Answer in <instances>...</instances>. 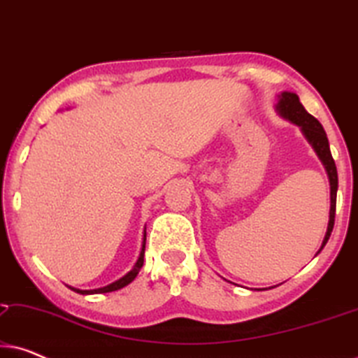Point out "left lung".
I'll return each instance as SVG.
<instances>
[{
    "label": "left lung",
    "instance_id": "obj_1",
    "mask_svg": "<svg viewBox=\"0 0 358 358\" xmlns=\"http://www.w3.org/2000/svg\"><path fill=\"white\" fill-rule=\"evenodd\" d=\"M277 112L282 117H285L293 124L298 125L301 129L303 134H305L306 140L310 141V145L315 148L316 155L320 156L321 163L324 164L327 171V176H329V184H331V210H329V223H327V231L326 236L322 239L321 249L326 246L327 239H329L332 228H334V218H336V197H337V169L336 163L332 159L331 150H329V141H327L326 131L322 129V125L317 122L311 114H308L305 107L301 106L300 99L295 92H282L278 96L277 102ZM321 249L317 252H321ZM316 252V254H317Z\"/></svg>",
    "mask_w": 358,
    "mask_h": 358
}]
</instances>
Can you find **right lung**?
Listing matches in <instances>:
<instances>
[{
	"mask_svg": "<svg viewBox=\"0 0 358 358\" xmlns=\"http://www.w3.org/2000/svg\"><path fill=\"white\" fill-rule=\"evenodd\" d=\"M145 244H146V231L143 233V244H141V251H140V256H138V261L135 262L134 268L129 273H125L124 277L119 278V280H115L114 283H110V285L107 287H102V288H96V290H80V288H73L70 287L73 292L76 293H81V295H94V293H107V292H115V290H120V288H124L129 285L130 282L135 280V277L138 275L141 266H143V257H145Z\"/></svg>",
	"mask_w": 358,
	"mask_h": 358,
	"instance_id": "obj_1",
	"label": "right lung"
}]
</instances>
